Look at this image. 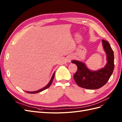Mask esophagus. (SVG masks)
I'll list each match as a JSON object with an SVG mask.
<instances>
[{
  "mask_svg": "<svg viewBox=\"0 0 122 122\" xmlns=\"http://www.w3.org/2000/svg\"><path fill=\"white\" fill-rule=\"evenodd\" d=\"M72 58H73V56H69L68 57V59H67V61H68V62H70L71 61V60H72Z\"/></svg>",
  "mask_w": 122,
  "mask_h": 122,
  "instance_id": "34e87169",
  "label": "esophagus"
}]
</instances>
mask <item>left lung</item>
I'll list each match as a JSON object with an SVG mask.
<instances>
[{
    "label": "left lung",
    "instance_id": "left-lung-1",
    "mask_svg": "<svg viewBox=\"0 0 122 122\" xmlns=\"http://www.w3.org/2000/svg\"><path fill=\"white\" fill-rule=\"evenodd\" d=\"M103 49L106 53L107 62L104 68L97 71H92L84 62L72 61L77 66V71L73 76L78 86L89 90H95L102 87L107 83L114 69L113 51L108 42L102 40Z\"/></svg>",
    "mask_w": 122,
    "mask_h": 122
}]
</instances>
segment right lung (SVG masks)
<instances>
[{
    "label": "right lung",
    "mask_w": 122,
    "mask_h": 122,
    "mask_svg": "<svg viewBox=\"0 0 122 122\" xmlns=\"http://www.w3.org/2000/svg\"><path fill=\"white\" fill-rule=\"evenodd\" d=\"M54 75H55V72L53 74V75L52 76V77H51V79L50 80V81L49 82V83H48V84L46 85V86L45 87H44L43 88H41V89H40V90H39L38 91H34V92H27V91H25V92H27V93H29V94H36V93H39V92H42V91H43L44 90L47 89V88H48L50 86V85L51 84V83H52V82L53 81V80L54 79Z\"/></svg>",
    "instance_id": "right-lung-1"
}]
</instances>
